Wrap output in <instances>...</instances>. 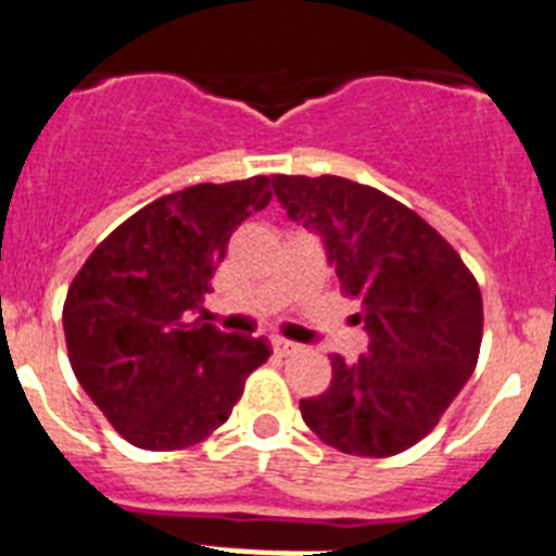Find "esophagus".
Here are the masks:
<instances>
[{
	"mask_svg": "<svg viewBox=\"0 0 556 556\" xmlns=\"http://www.w3.org/2000/svg\"><path fill=\"white\" fill-rule=\"evenodd\" d=\"M269 342H273V351L278 353V356H292V353L301 351V345H294V342H289V339L283 337H273Z\"/></svg>",
	"mask_w": 556,
	"mask_h": 556,
	"instance_id": "34e87169",
	"label": "esophagus"
}]
</instances>
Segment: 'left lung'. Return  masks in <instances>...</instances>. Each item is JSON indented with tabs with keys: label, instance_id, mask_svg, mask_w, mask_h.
<instances>
[{
	"label": "left lung",
	"instance_id": "obj_1",
	"mask_svg": "<svg viewBox=\"0 0 556 556\" xmlns=\"http://www.w3.org/2000/svg\"><path fill=\"white\" fill-rule=\"evenodd\" d=\"M273 189L292 223L320 236L367 331L356 362L333 353L331 384L303 397V420L342 454L412 448L473 376L479 283L443 236L384 191L337 175H275Z\"/></svg>",
	"mask_w": 556,
	"mask_h": 556
}]
</instances>
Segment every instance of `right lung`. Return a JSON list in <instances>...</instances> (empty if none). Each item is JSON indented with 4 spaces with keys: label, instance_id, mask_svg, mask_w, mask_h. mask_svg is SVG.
<instances>
[{
    "label": "right lung",
    "instance_id": "add662e5",
    "mask_svg": "<svg viewBox=\"0 0 556 556\" xmlns=\"http://www.w3.org/2000/svg\"><path fill=\"white\" fill-rule=\"evenodd\" d=\"M269 198L264 175L166 194L113 230L68 287L72 370L136 448L200 443L267 362V339L225 333L200 314L230 236Z\"/></svg>",
    "mask_w": 556,
    "mask_h": 556
}]
</instances>
